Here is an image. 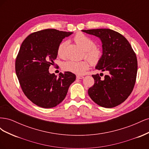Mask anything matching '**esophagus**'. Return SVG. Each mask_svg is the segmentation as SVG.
Masks as SVG:
<instances>
[{
  "label": "esophagus",
  "instance_id": "34e87169",
  "mask_svg": "<svg viewBox=\"0 0 149 149\" xmlns=\"http://www.w3.org/2000/svg\"><path fill=\"white\" fill-rule=\"evenodd\" d=\"M84 77L83 76H76V78H77L78 79H83Z\"/></svg>",
  "mask_w": 149,
  "mask_h": 149
}]
</instances>
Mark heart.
Instances as JSON below:
<instances>
[{"label":"heart","mask_w":149,"mask_h":149,"mask_svg":"<svg viewBox=\"0 0 149 149\" xmlns=\"http://www.w3.org/2000/svg\"><path fill=\"white\" fill-rule=\"evenodd\" d=\"M74 42L84 51V56L92 65H96L101 59L102 52L100 48L95 47L94 40L83 33H78L73 38ZM66 41L60 43L57 47V54L60 58L65 57ZM62 68L65 71L71 72L78 75L84 74L89 68V62L86 60L75 61L68 60L63 63Z\"/></svg>","instance_id":"1"}]
</instances>
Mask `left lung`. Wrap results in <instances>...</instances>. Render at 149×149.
Returning <instances> with one entry per match:
<instances>
[{"instance_id": "1", "label": "left lung", "mask_w": 149, "mask_h": 149, "mask_svg": "<svg viewBox=\"0 0 149 149\" xmlns=\"http://www.w3.org/2000/svg\"><path fill=\"white\" fill-rule=\"evenodd\" d=\"M82 31L101 39L102 56L96 69L109 72L102 79L99 74L92 75L94 84L88 89L89 96L103 107L111 108L120 104L131 94L136 83V53L128 40L114 30L100 29Z\"/></svg>"}]
</instances>
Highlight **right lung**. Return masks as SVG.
Segmentation results:
<instances>
[{
	"mask_svg": "<svg viewBox=\"0 0 149 149\" xmlns=\"http://www.w3.org/2000/svg\"><path fill=\"white\" fill-rule=\"evenodd\" d=\"M72 32L45 29L31 33L22 42L15 60V72L25 95L43 108L56 106L65 98L76 75L69 71L59 77L49 73L57 57V47Z\"/></svg>",
	"mask_w": 149,
	"mask_h": 149,
	"instance_id": "1",
	"label": "right lung"
}]
</instances>
